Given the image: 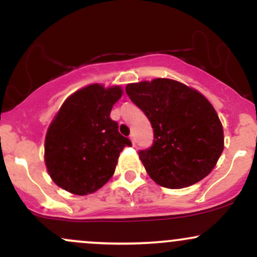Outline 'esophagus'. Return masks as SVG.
<instances>
[{
	"instance_id": "34e87169",
	"label": "esophagus",
	"mask_w": 257,
	"mask_h": 257,
	"mask_svg": "<svg viewBox=\"0 0 257 257\" xmlns=\"http://www.w3.org/2000/svg\"><path fill=\"white\" fill-rule=\"evenodd\" d=\"M129 138H131V140H132V143H133V145H135V138H134V135H131V137H129Z\"/></svg>"
}]
</instances>
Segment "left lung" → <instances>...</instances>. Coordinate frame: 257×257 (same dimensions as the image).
Returning <instances> with one entry per match:
<instances>
[{
  "instance_id": "8db88e82",
  "label": "left lung",
  "mask_w": 257,
  "mask_h": 257,
  "mask_svg": "<svg viewBox=\"0 0 257 257\" xmlns=\"http://www.w3.org/2000/svg\"><path fill=\"white\" fill-rule=\"evenodd\" d=\"M125 93L153 128L152 146L139 157L156 184L188 187L214 169L223 151V129L202 94L168 78L128 84Z\"/></svg>"
}]
</instances>
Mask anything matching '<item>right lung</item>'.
Returning a JSON list of instances; mask_svg holds the SVG:
<instances>
[{
  "instance_id": "right-lung-1",
  "label": "right lung",
  "mask_w": 257,
  "mask_h": 257,
  "mask_svg": "<svg viewBox=\"0 0 257 257\" xmlns=\"http://www.w3.org/2000/svg\"><path fill=\"white\" fill-rule=\"evenodd\" d=\"M120 96L119 87L91 84L65 100L44 143L47 169L59 187L84 196L113 175L120 151L132 146L110 117Z\"/></svg>"
}]
</instances>
